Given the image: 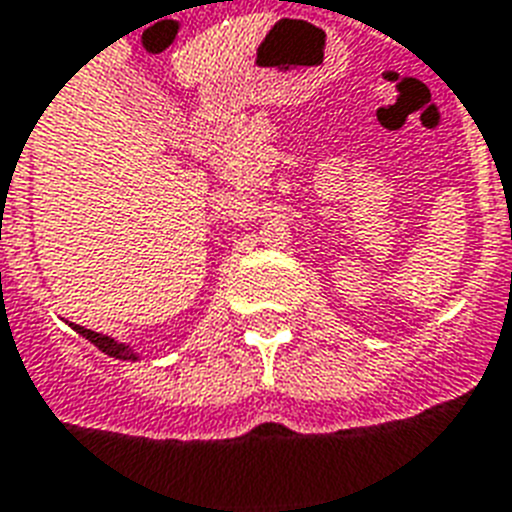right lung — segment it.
I'll use <instances>...</instances> for the list:
<instances>
[{
	"mask_svg": "<svg viewBox=\"0 0 512 512\" xmlns=\"http://www.w3.org/2000/svg\"><path fill=\"white\" fill-rule=\"evenodd\" d=\"M70 326L76 328L78 334L86 336L91 344H97L99 350L105 352V355L110 357H118V360H136V352L131 350V347H126V344L115 342V339H110V336H102L97 334V331H91V328H83V326H76V323H70Z\"/></svg>",
	"mask_w": 512,
	"mask_h": 512,
	"instance_id": "obj_1",
	"label": "right lung"
}]
</instances>
